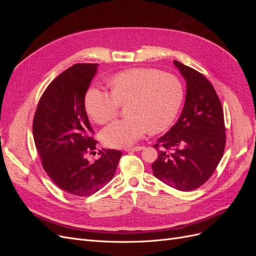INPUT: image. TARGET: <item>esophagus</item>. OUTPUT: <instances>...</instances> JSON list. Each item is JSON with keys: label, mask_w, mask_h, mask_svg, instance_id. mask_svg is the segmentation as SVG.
<instances>
[{"label": "esophagus", "mask_w": 256, "mask_h": 256, "mask_svg": "<svg viewBox=\"0 0 256 256\" xmlns=\"http://www.w3.org/2000/svg\"><path fill=\"white\" fill-rule=\"evenodd\" d=\"M144 150V146H136V147H130V148H126L125 150L130 152H140Z\"/></svg>", "instance_id": "1"}]
</instances>
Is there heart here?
<instances>
[{
  "label": "heart",
  "instance_id": "heart-1",
  "mask_svg": "<svg viewBox=\"0 0 256 256\" xmlns=\"http://www.w3.org/2000/svg\"><path fill=\"white\" fill-rule=\"evenodd\" d=\"M112 92L92 88L85 96V110L97 124H106L127 106L128 118L112 122L102 132V142L115 148L132 146L143 136L160 132L171 125L184 97L182 82L157 69L134 68L115 74Z\"/></svg>",
  "mask_w": 256,
  "mask_h": 256
}]
</instances>
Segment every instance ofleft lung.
I'll return each mask as SVG.
<instances>
[{"label":"left lung","mask_w":256,"mask_h":256,"mask_svg":"<svg viewBox=\"0 0 256 256\" xmlns=\"http://www.w3.org/2000/svg\"><path fill=\"white\" fill-rule=\"evenodd\" d=\"M187 84L182 115L154 147V175L170 187L191 191L204 184L218 166L226 147L221 102L206 76L174 60Z\"/></svg>","instance_id":"obj_1"}]
</instances>
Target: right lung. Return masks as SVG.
Returning <instances> with one entry per match:
<instances>
[{
	"label": "right lung",
	"instance_id": "1",
	"mask_svg": "<svg viewBox=\"0 0 256 256\" xmlns=\"http://www.w3.org/2000/svg\"><path fill=\"white\" fill-rule=\"evenodd\" d=\"M97 64H76L46 88L33 120V136L44 170L58 187L70 194L88 196L109 182L122 157L120 150H99L85 111V94Z\"/></svg>",
	"mask_w": 256,
	"mask_h": 256
}]
</instances>
